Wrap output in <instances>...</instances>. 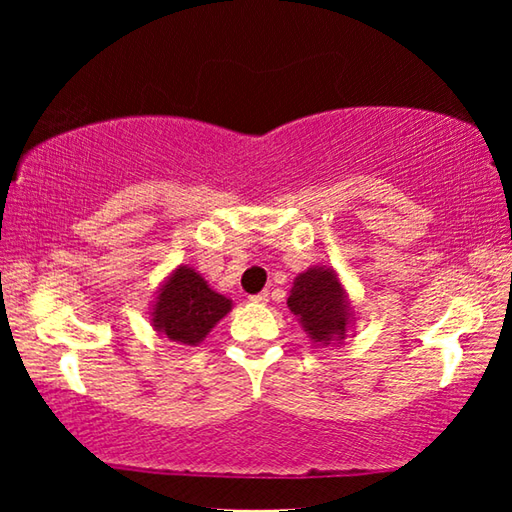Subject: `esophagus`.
I'll list each match as a JSON object with an SVG mask.
<instances>
[{
	"mask_svg": "<svg viewBox=\"0 0 512 512\" xmlns=\"http://www.w3.org/2000/svg\"><path fill=\"white\" fill-rule=\"evenodd\" d=\"M250 302H255V305H266V302H268V291H262V293H255V296H250Z\"/></svg>",
	"mask_w": 512,
	"mask_h": 512,
	"instance_id": "esophagus-1",
	"label": "esophagus"
}]
</instances>
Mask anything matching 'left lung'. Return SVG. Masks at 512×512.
<instances>
[{"mask_svg":"<svg viewBox=\"0 0 512 512\" xmlns=\"http://www.w3.org/2000/svg\"><path fill=\"white\" fill-rule=\"evenodd\" d=\"M311 343H343L354 323V309L332 266H311L298 273L287 300Z\"/></svg>","mask_w":512,"mask_h":512,"instance_id":"1","label":"left lung"}]
</instances>
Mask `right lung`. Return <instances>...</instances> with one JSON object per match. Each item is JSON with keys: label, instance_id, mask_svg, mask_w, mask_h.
Masks as SVG:
<instances>
[{"label": "right lung", "instance_id": "right-lung-1", "mask_svg": "<svg viewBox=\"0 0 512 512\" xmlns=\"http://www.w3.org/2000/svg\"><path fill=\"white\" fill-rule=\"evenodd\" d=\"M232 309V300L210 289L192 266H178L151 305V325L178 345H198Z\"/></svg>", "mask_w": 512, "mask_h": 512}]
</instances>
